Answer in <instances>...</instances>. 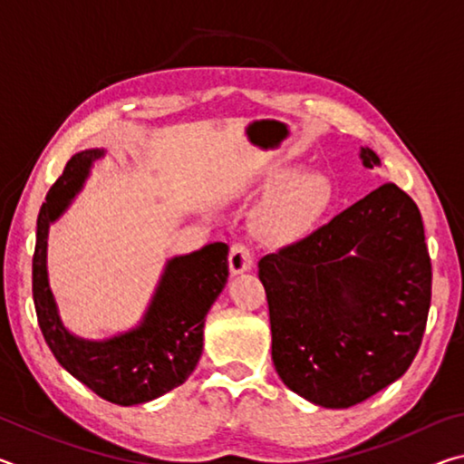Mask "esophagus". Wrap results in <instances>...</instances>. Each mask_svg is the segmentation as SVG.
I'll use <instances>...</instances> for the list:
<instances>
[{
  "instance_id": "34e87169",
  "label": "esophagus",
  "mask_w": 464,
  "mask_h": 464,
  "mask_svg": "<svg viewBox=\"0 0 464 464\" xmlns=\"http://www.w3.org/2000/svg\"><path fill=\"white\" fill-rule=\"evenodd\" d=\"M251 266H254V254H251V249L246 243H233L229 254V270L233 276L251 270Z\"/></svg>"
}]
</instances>
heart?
Instances as JSON below:
<instances>
[{
  "label": "heart",
  "mask_w": 464,
  "mask_h": 464,
  "mask_svg": "<svg viewBox=\"0 0 464 464\" xmlns=\"http://www.w3.org/2000/svg\"><path fill=\"white\" fill-rule=\"evenodd\" d=\"M257 190L272 192L257 208L256 229L264 237H285L319 218L334 202V184L325 174L280 166L266 171Z\"/></svg>",
  "instance_id": "1"
}]
</instances>
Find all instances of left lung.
Listing matches in <instances>:
<instances>
[{
	"label": "left lung",
	"instance_id": "left-lung-1",
	"mask_svg": "<svg viewBox=\"0 0 464 464\" xmlns=\"http://www.w3.org/2000/svg\"><path fill=\"white\" fill-rule=\"evenodd\" d=\"M366 169L381 166L360 149ZM282 382L307 401L343 410L389 387L418 354L431 264L418 204L382 184L332 221L257 264Z\"/></svg>",
	"mask_w": 464,
	"mask_h": 464
}]
</instances>
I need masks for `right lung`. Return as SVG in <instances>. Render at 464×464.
<instances>
[{"label":"right lung","mask_w":464,"mask_h":464,"mask_svg":"<svg viewBox=\"0 0 464 464\" xmlns=\"http://www.w3.org/2000/svg\"><path fill=\"white\" fill-rule=\"evenodd\" d=\"M104 149H85L67 161L46 194L36 221L33 296L38 325L65 371L116 405H140L182 384L202 356L204 319L229 278V246L208 243L169 257L139 324L104 340H85L63 325L49 282V229L82 192Z\"/></svg>","instance_id":"1"}]
</instances>
